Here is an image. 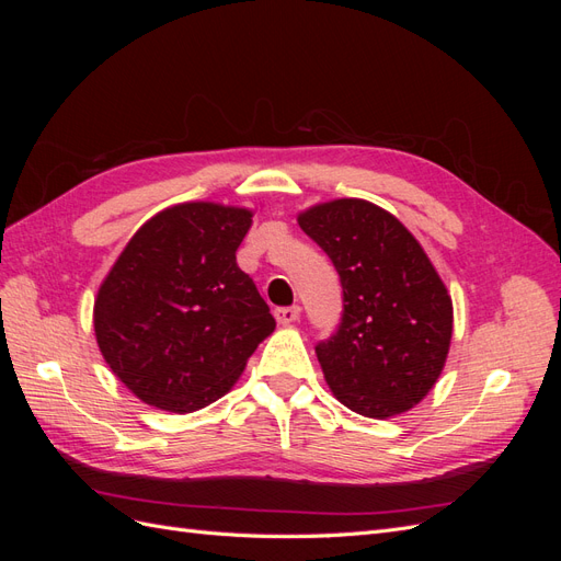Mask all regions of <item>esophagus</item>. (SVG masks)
Listing matches in <instances>:
<instances>
[{
    "label": "esophagus",
    "mask_w": 561,
    "mask_h": 561,
    "mask_svg": "<svg viewBox=\"0 0 561 561\" xmlns=\"http://www.w3.org/2000/svg\"><path fill=\"white\" fill-rule=\"evenodd\" d=\"M274 313H276V320L280 322V325H290V322H297V320H299L301 309H299V307H280V309H276Z\"/></svg>",
    "instance_id": "1"
}]
</instances>
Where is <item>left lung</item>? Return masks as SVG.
I'll return each instance as SVG.
<instances>
[{
    "label": "left lung",
    "mask_w": 561,
    "mask_h": 561,
    "mask_svg": "<svg viewBox=\"0 0 561 561\" xmlns=\"http://www.w3.org/2000/svg\"><path fill=\"white\" fill-rule=\"evenodd\" d=\"M344 290L339 330L316 346L334 398L369 419L412 410L443 375L454 309L428 254L398 217L363 198L299 213Z\"/></svg>",
    "instance_id": "left-lung-1"
}]
</instances>
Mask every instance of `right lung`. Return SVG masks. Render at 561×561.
Instances as JSON below:
<instances>
[{"mask_svg": "<svg viewBox=\"0 0 561 561\" xmlns=\"http://www.w3.org/2000/svg\"><path fill=\"white\" fill-rule=\"evenodd\" d=\"M252 210L192 201L135 231L95 297L105 363L130 393L190 414L229 393L276 320L236 250Z\"/></svg>", "mask_w": 561, "mask_h": 561, "instance_id": "right-lung-1", "label": "right lung"}]
</instances>
